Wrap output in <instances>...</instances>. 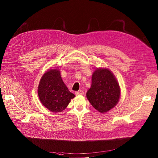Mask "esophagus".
<instances>
[{
  "label": "esophagus",
  "instance_id": "1",
  "mask_svg": "<svg viewBox=\"0 0 158 158\" xmlns=\"http://www.w3.org/2000/svg\"><path fill=\"white\" fill-rule=\"evenodd\" d=\"M75 94L77 95H83V94H84V91L81 90H79V91H77V92H76Z\"/></svg>",
  "mask_w": 158,
  "mask_h": 158
}]
</instances>
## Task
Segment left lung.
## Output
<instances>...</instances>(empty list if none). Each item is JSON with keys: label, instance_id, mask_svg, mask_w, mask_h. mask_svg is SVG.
<instances>
[{"label": "left lung", "instance_id": "left-lung-1", "mask_svg": "<svg viewBox=\"0 0 158 158\" xmlns=\"http://www.w3.org/2000/svg\"><path fill=\"white\" fill-rule=\"evenodd\" d=\"M120 95L119 85L112 72L108 69H96L87 92V98L95 109L101 113L108 112L118 103Z\"/></svg>", "mask_w": 158, "mask_h": 158}]
</instances>
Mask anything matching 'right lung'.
I'll return each mask as SVG.
<instances>
[{
  "mask_svg": "<svg viewBox=\"0 0 158 158\" xmlns=\"http://www.w3.org/2000/svg\"><path fill=\"white\" fill-rule=\"evenodd\" d=\"M38 94L43 105L52 112L63 111L75 97L68 90L57 69L44 74L38 85Z\"/></svg>",
  "mask_w": 158,
  "mask_h": 158,
  "instance_id": "obj_1",
  "label": "right lung"
}]
</instances>
